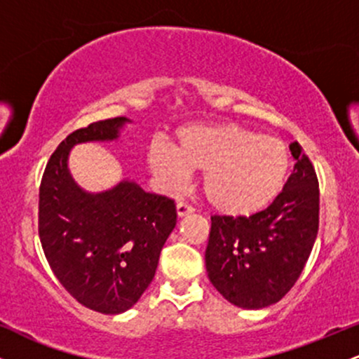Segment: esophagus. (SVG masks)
<instances>
[{"label":"esophagus","instance_id":"34e87169","mask_svg":"<svg viewBox=\"0 0 359 359\" xmlns=\"http://www.w3.org/2000/svg\"><path fill=\"white\" fill-rule=\"evenodd\" d=\"M194 212V208H191L189 204H184V203H177V216L179 217H184V216H189V214Z\"/></svg>","mask_w":359,"mask_h":359}]
</instances>
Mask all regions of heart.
Instances as JSON below:
<instances>
[{
  "label": "heart",
  "instance_id": "obj_1",
  "mask_svg": "<svg viewBox=\"0 0 359 359\" xmlns=\"http://www.w3.org/2000/svg\"><path fill=\"white\" fill-rule=\"evenodd\" d=\"M147 165L160 191L175 194L192 172H203L204 196L214 211L250 217L277 199L287 182L290 155L282 140L236 125H187L174 148L151 142Z\"/></svg>",
  "mask_w": 359,
  "mask_h": 359
}]
</instances>
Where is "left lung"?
<instances>
[{
    "mask_svg": "<svg viewBox=\"0 0 359 359\" xmlns=\"http://www.w3.org/2000/svg\"><path fill=\"white\" fill-rule=\"evenodd\" d=\"M297 160L282 192L250 217L212 216L205 270L233 306L263 309L277 304L302 273L319 229V184L297 142Z\"/></svg>",
    "mask_w": 359,
    "mask_h": 359,
    "instance_id": "8db88e82",
    "label": "left lung"
}]
</instances>
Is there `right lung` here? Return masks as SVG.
Returning <instances> with one entry per match:
<instances>
[{
  "mask_svg": "<svg viewBox=\"0 0 359 359\" xmlns=\"http://www.w3.org/2000/svg\"><path fill=\"white\" fill-rule=\"evenodd\" d=\"M128 123L121 116L74 131L53 151L40 185L39 234L48 265L77 302L101 314L138 302L177 222L174 201L135 180L90 192L69 170L74 147L118 142Z\"/></svg>",
  "mask_w": 359,
  "mask_h": 359,
  "instance_id": "add662e5",
  "label": "right lung"
}]
</instances>
